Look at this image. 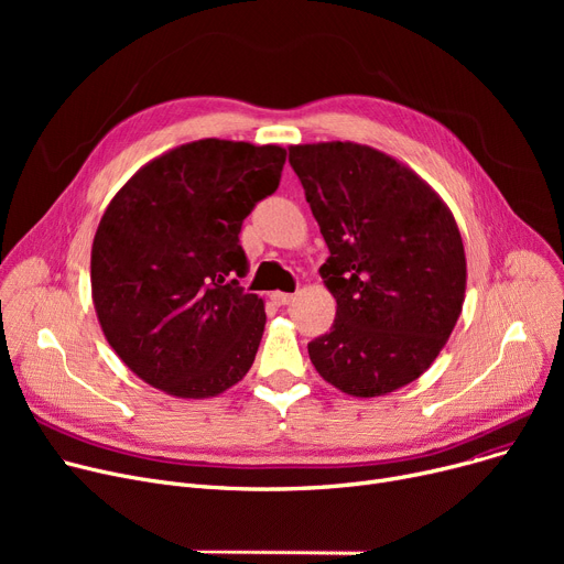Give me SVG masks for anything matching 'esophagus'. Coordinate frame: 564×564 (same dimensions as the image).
<instances>
[{"instance_id": "esophagus-1", "label": "esophagus", "mask_w": 564, "mask_h": 564, "mask_svg": "<svg viewBox=\"0 0 564 564\" xmlns=\"http://www.w3.org/2000/svg\"><path fill=\"white\" fill-rule=\"evenodd\" d=\"M272 302L276 306H288L290 302H294V294H288V292H272Z\"/></svg>"}]
</instances>
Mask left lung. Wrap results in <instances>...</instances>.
<instances>
[{"instance_id": "8db88e82", "label": "left lung", "mask_w": 564, "mask_h": 564, "mask_svg": "<svg viewBox=\"0 0 564 564\" xmlns=\"http://www.w3.org/2000/svg\"><path fill=\"white\" fill-rule=\"evenodd\" d=\"M290 164L329 247L332 332L308 343L324 381L351 398L416 381L462 315L466 253L451 207L423 177L354 141L290 145Z\"/></svg>"}]
</instances>
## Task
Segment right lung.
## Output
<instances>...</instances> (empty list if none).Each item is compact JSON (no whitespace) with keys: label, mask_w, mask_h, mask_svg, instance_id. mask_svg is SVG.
Listing matches in <instances>:
<instances>
[{"label":"right lung","mask_w":564,"mask_h":564,"mask_svg":"<svg viewBox=\"0 0 564 564\" xmlns=\"http://www.w3.org/2000/svg\"><path fill=\"white\" fill-rule=\"evenodd\" d=\"M285 148L198 139L143 164L116 192L91 247V297L111 349L139 379L183 400L215 398L253 366L264 302L240 230L276 192Z\"/></svg>","instance_id":"1"}]
</instances>
